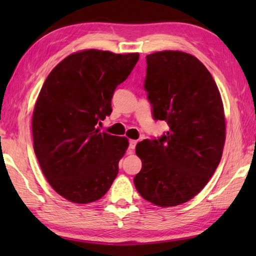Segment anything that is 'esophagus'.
<instances>
[{
    "instance_id": "34e87169",
    "label": "esophagus",
    "mask_w": 256,
    "mask_h": 256,
    "mask_svg": "<svg viewBox=\"0 0 256 256\" xmlns=\"http://www.w3.org/2000/svg\"><path fill=\"white\" fill-rule=\"evenodd\" d=\"M136 144H138L136 140H130L128 141V149H130V151H131V152H130V154H132L133 150L136 149Z\"/></svg>"
}]
</instances>
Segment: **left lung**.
<instances>
[{"mask_svg": "<svg viewBox=\"0 0 256 256\" xmlns=\"http://www.w3.org/2000/svg\"><path fill=\"white\" fill-rule=\"evenodd\" d=\"M144 90L156 120L170 131L136 146L142 168L134 185L159 206L188 202L204 188L222 156L224 106L214 78L190 54L164 50L146 55Z\"/></svg>", "mask_w": 256, "mask_h": 256, "instance_id": "left-lung-1", "label": "left lung"}]
</instances>
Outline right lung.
Returning a JSON list of instances; mask_svg holds the SVG:
<instances>
[{
	"label": "right lung",
	"mask_w": 256,
	"mask_h": 256,
	"mask_svg": "<svg viewBox=\"0 0 256 256\" xmlns=\"http://www.w3.org/2000/svg\"><path fill=\"white\" fill-rule=\"evenodd\" d=\"M138 53L86 50L68 55L47 76L32 115L34 150L60 196L74 203L105 196L118 174L126 138L100 132L112 98L128 79Z\"/></svg>",
	"instance_id": "obj_1"
}]
</instances>
